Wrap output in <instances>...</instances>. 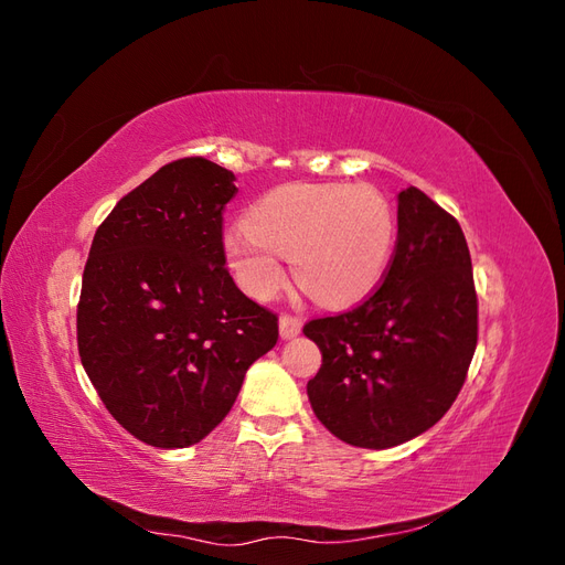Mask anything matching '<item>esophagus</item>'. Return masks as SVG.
Segmentation results:
<instances>
[{"label":"esophagus","mask_w":565,"mask_h":565,"mask_svg":"<svg viewBox=\"0 0 565 565\" xmlns=\"http://www.w3.org/2000/svg\"><path fill=\"white\" fill-rule=\"evenodd\" d=\"M301 328H303V322H301V318H297V316H280V337L282 339H295L299 332H301Z\"/></svg>","instance_id":"esophagus-1"}]
</instances>
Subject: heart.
<instances>
[{"mask_svg": "<svg viewBox=\"0 0 565 565\" xmlns=\"http://www.w3.org/2000/svg\"><path fill=\"white\" fill-rule=\"evenodd\" d=\"M245 224L221 237L224 259L245 292L266 301L297 282L324 306L363 299L382 280L396 243L388 200L365 183H287L256 200Z\"/></svg>", "mask_w": 565, "mask_h": 565, "instance_id": "heart-1", "label": "heart"}]
</instances>
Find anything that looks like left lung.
I'll list each match as a JSON object with an SVG mask.
<instances>
[{
	"label": "left lung",
	"mask_w": 565,
	"mask_h": 565,
	"mask_svg": "<svg viewBox=\"0 0 565 565\" xmlns=\"http://www.w3.org/2000/svg\"><path fill=\"white\" fill-rule=\"evenodd\" d=\"M322 365L306 386L339 440L384 450L448 413L478 339L471 256L457 221L409 185L398 193V241L382 287L358 309L306 322Z\"/></svg>",
	"instance_id": "left-lung-1"
}]
</instances>
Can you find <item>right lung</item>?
I'll use <instances>...</instances> for the list:
<instances>
[{
    "label": "right lung",
    "instance_id": "1",
    "mask_svg": "<svg viewBox=\"0 0 565 565\" xmlns=\"http://www.w3.org/2000/svg\"><path fill=\"white\" fill-rule=\"evenodd\" d=\"M235 174L169 162L115 204L82 276L77 347L108 413L152 448L195 446L221 424L278 318L233 282L221 212Z\"/></svg>",
    "mask_w": 565,
    "mask_h": 565
}]
</instances>
